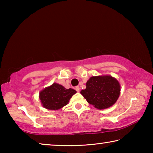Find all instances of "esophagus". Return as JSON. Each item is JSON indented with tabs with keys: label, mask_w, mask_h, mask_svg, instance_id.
<instances>
[{
	"label": "esophagus",
	"mask_w": 153,
	"mask_h": 153,
	"mask_svg": "<svg viewBox=\"0 0 153 153\" xmlns=\"http://www.w3.org/2000/svg\"><path fill=\"white\" fill-rule=\"evenodd\" d=\"M75 89H76V91L77 92H79V87L78 86H76V88H75Z\"/></svg>",
	"instance_id": "obj_1"
}]
</instances>
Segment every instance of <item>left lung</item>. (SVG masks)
<instances>
[{
  "label": "left lung",
  "instance_id": "8db88e82",
  "mask_svg": "<svg viewBox=\"0 0 153 153\" xmlns=\"http://www.w3.org/2000/svg\"><path fill=\"white\" fill-rule=\"evenodd\" d=\"M119 82L111 76H92L86 82V88L80 93L90 105L98 109L113 106L120 94Z\"/></svg>",
  "mask_w": 153,
  "mask_h": 153
}]
</instances>
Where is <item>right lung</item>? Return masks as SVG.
<instances>
[{"label": "right lung", "instance_id": "obj_1", "mask_svg": "<svg viewBox=\"0 0 153 153\" xmlns=\"http://www.w3.org/2000/svg\"><path fill=\"white\" fill-rule=\"evenodd\" d=\"M76 91L66 89L61 85L54 83L39 93V98L44 107L49 110H58L67 105Z\"/></svg>", "mask_w": 153, "mask_h": 153}]
</instances>
